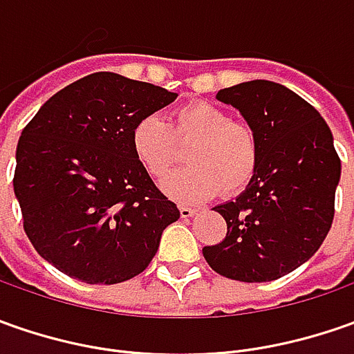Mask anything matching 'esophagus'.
Wrapping results in <instances>:
<instances>
[{"label": "esophagus", "instance_id": "esophagus-1", "mask_svg": "<svg viewBox=\"0 0 354 354\" xmlns=\"http://www.w3.org/2000/svg\"><path fill=\"white\" fill-rule=\"evenodd\" d=\"M179 212H181V218H189V216H195L198 211L191 209V207H179Z\"/></svg>", "mask_w": 354, "mask_h": 354}]
</instances>
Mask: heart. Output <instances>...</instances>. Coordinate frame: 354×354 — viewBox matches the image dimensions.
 <instances>
[{"label":"heart","instance_id":"b5f03b06","mask_svg":"<svg viewBox=\"0 0 354 354\" xmlns=\"http://www.w3.org/2000/svg\"><path fill=\"white\" fill-rule=\"evenodd\" d=\"M191 140L187 165L163 179V191L179 203H203L236 195L250 183L260 161V143L246 122L230 120L207 102L185 104L171 118L169 129L159 116H143L131 128V149L151 177H163L175 159V143Z\"/></svg>","mask_w":354,"mask_h":354}]
</instances>
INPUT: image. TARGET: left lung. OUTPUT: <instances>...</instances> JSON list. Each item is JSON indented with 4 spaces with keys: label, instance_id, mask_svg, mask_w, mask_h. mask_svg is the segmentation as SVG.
Listing matches in <instances>:
<instances>
[{
    "label": "left lung",
    "instance_id": "1",
    "mask_svg": "<svg viewBox=\"0 0 354 354\" xmlns=\"http://www.w3.org/2000/svg\"><path fill=\"white\" fill-rule=\"evenodd\" d=\"M216 100L256 131L260 161L246 189L212 209L228 232L203 256L225 278L272 281L306 264L331 228L341 179L333 133L311 104L278 82H240L218 90Z\"/></svg>",
    "mask_w": 354,
    "mask_h": 354
}]
</instances>
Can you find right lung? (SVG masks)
I'll return each mask as SVG.
<instances>
[{
	"mask_svg": "<svg viewBox=\"0 0 354 354\" xmlns=\"http://www.w3.org/2000/svg\"><path fill=\"white\" fill-rule=\"evenodd\" d=\"M175 92L94 73L50 96L21 131L13 191L23 228L62 274L112 286L142 274L179 218L131 149V128Z\"/></svg>",
	"mask_w": 354,
	"mask_h": 354,
	"instance_id": "right-lung-1",
	"label": "right lung"
}]
</instances>
